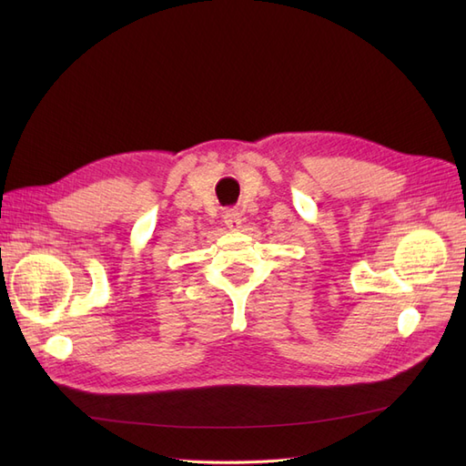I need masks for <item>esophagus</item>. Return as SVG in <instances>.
<instances>
[{
	"mask_svg": "<svg viewBox=\"0 0 466 466\" xmlns=\"http://www.w3.org/2000/svg\"><path fill=\"white\" fill-rule=\"evenodd\" d=\"M223 221H225V225H228L229 229H233V231H237L238 228H241V216H238V211H235V209H228L223 214Z\"/></svg>",
	"mask_w": 466,
	"mask_h": 466,
	"instance_id": "obj_1",
	"label": "esophagus"
}]
</instances>
